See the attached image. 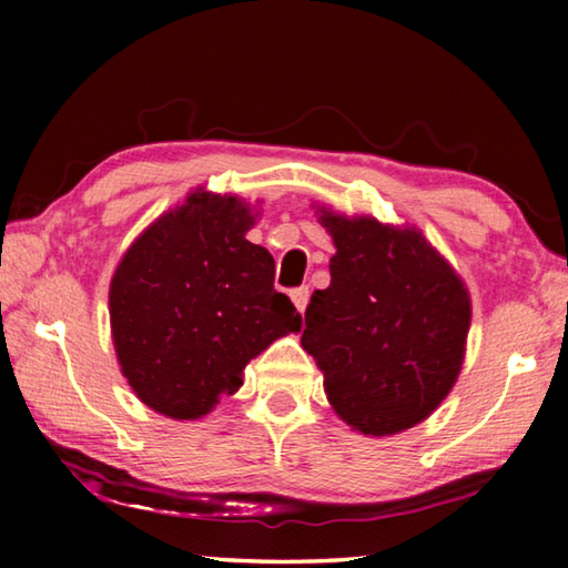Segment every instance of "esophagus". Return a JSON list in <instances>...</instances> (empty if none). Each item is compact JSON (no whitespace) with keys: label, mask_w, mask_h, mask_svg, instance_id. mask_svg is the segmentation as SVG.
I'll return each instance as SVG.
<instances>
[{"label":"esophagus","mask_w":568,"mask_h":568,"mask_svg":"<svg viewBox=\"0 0 568 568\" xmlns=\"http://www.w3.org/2000/svg\"><path fill=\"white\" fill-rule=\"evenodd\" d=\"M291 297H293V303H295V307L301 313H305V307H307V301H311V287L307 285H301V287H295V291H291Z\"/></svg>","instance_id":"34e87169"}]
</instances>
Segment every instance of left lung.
<instances>
[{
    "label": "left lung",
    "instance_id": "8db88e82",
    "mask_svg": "<svg viewBox=\"0 0 568 568\" xmlns=\"http://www.w3.org/2000/svg\"><path fill=\"white\" fill-rule=\"evenodd\" d=\"M335 255L311 295L303 348L335 413L365 436H393L434 413L460 373L470 297L416 227L321 207Z\"/></svg>",
    "mask_w": 568,
    "mask_h": 568
}]
</instances>
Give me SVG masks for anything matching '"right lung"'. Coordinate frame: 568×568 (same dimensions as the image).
<instances>
[{
	"label": "right lung",
	"instance_id": "obj_1",
	"mask_svg": "<svg viewBox=\"0 0 568 568\" xmlns=\"http://www.w3.org/2000/svg\"><path fill=\"white\" fill-rule=\"evenodd\" d=\"M255 225L237 195L190 192L130 245L110 283L122 376L152 410L195 420L243 386L245 365L301 331L275 291V261L245 240Z\"/></svg>",
	"mask_w": 568,
	"mask_h": 568
}]
</instances>
